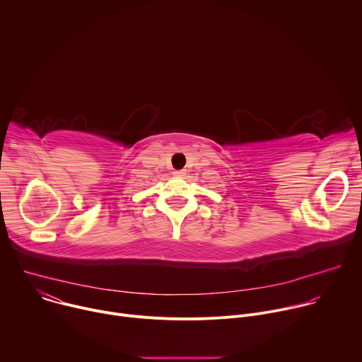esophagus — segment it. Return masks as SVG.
I'll return each instance as SVG.
<instances>
[{
  "label": "esophagus",
  "mask_w": 362,
  "mask_h": 362,
  "mask_svg": "<svg viewBox=\"0 0 362 362\" xmlns=\"http://www.w3.org/2000/svg\"><path fill=\"white\" fill-rule=\"evenodd\" d=\"M173 175H175V176H185L186 172H185V170H175Z\"/></svg>",
  "instance_id": "1"
}]
</instances>
